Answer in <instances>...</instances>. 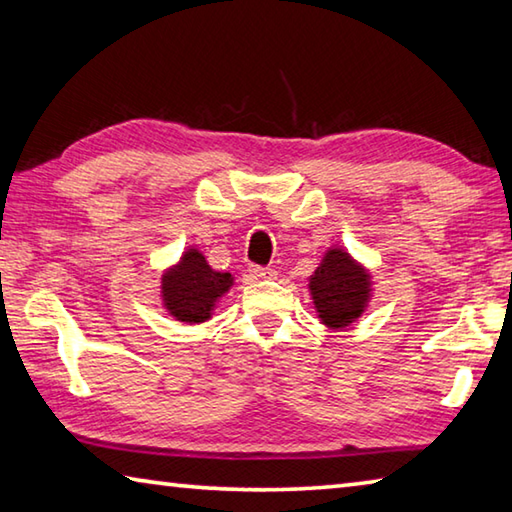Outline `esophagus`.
<instances>
[{
  "mask_svg": "<svg viewBox=\"0 0 512 512\" xmlns=\"http://www.w3.org/2000/svg\"><path fill=\"white\" fill-rule=\"evenodd\" d=\"M248 273L253 280H273L275 277V271L273 268H264V266H250Z\"/></svg>",
  "mask_w": 512,
  "mask_h": 512,
  "instance_id": "esophagus-1",
  "label": "esophagus"
}]
</instances>
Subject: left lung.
Segmentation results:
<instances>
[{
    "label": "left lung",
    "instance_id": "8db88e82",
    "mask_svg": "<svg viewBox=\"0 0 512 512\" xmlns=\"http://www.w3.org/2000/svg\"><path fill=\"white\" fill-rule=\"evenodd\" d=\"M309 293L324 327L342 331L367 311L374 282L365 264L353 259L342 246H331L309 277Z\"/></svg>",
    "mask_w": 512,
    "mask_h": 512
}]
</instances>
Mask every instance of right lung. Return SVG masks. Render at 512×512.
Returning a JSON list of instances; mask_svg holds the SVG:
<instances>
[{
    "mask_svg": "<svg viewBox=\"0 0 512 512\" xmlns=\"http://www.w3.org/2000/svg\"><path fill=\"white\" fill-rule=\"evenodd\" d=\"M235 277L215 271L197 246H188L179 262L167 266L161 275V304L176 322L201 324L212 318Z\"/></svg>",
    "mask_w": 512,
    "mask_h": 512,
    "instance_id": "right-lung-1",
    "label": "right lung"
}]
</instances>
